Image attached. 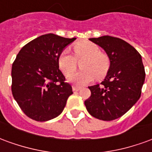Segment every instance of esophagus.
<instances>
[{"instance_id":"1","label":"esophagus","mask_w":152,"mask_h":152,"mask_svg":"<svg viewBox=\"0 0 152 152\" xmlns=\"http://www.w3.org/2000/svg\"><path fill=\"white\" fill-rule=\"evenodd\" d=\"M72 89H73V91H79L80 89V87L77 86H73Z\"/></svg>"}]
</instances>
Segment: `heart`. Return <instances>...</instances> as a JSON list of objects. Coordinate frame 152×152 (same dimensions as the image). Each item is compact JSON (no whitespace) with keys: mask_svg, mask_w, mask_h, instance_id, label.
Here are the masks:
<instances>
[{"mask_svg":"<svg viewBox=\"0 0 152 152\" xmlns=\"http://www.w3.org/2000/svg\"><path fill=\"white\" fill-rule=\"evenodd\" d=\"M75 56L68 49H65L58 57V64L65 74L73 72L77 66V59H84L81 66L82 70L69 74L67 80L77 85H86L90 82L95 76L101 78L107 73L110 59L107 54L101 52L99 46L90 41H80L74 47Z\"/></svg>","mask_w":152,"mask_h":152,"instance_id":"1","label":"heart"}]
</instances>
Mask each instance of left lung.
Listing matches in <instances>:
<instances>
[{"mask_svg":"<svg viewBox=\"0 0 152 152\" xmlns=\"http://www.w3.org/2000/svg\"><path fill=\"white\" fill-rule=\"evenodd\" d=\"M89 40L105 50L110 67L101 84L89 86L91 95L85 105L94 117L113 121L125 114L140 98L145 80L142 57L120 38L103 36Z\"/></svg>","mask_w":152,"mask_h":152,"instance_id":"1","label":"left lung"}]
</instances>
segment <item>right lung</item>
<instances>
[{"mask_svg": "<svg viewBox=\"0 0 152 152\" xmlns=\"http://www.w3.org/2000/svg\"><path fill=\"white\" fill-rule=\"evenodd\" d=\"M76 38L42 35L25 45L12 65L11 90L24 114L37 121L59 115L72 88L59 70L58 57Z\"/></svg>", "mask_w": 152, "mask_h": 152, "instance_id": "1", "label": "right lung"}]
</instances>
